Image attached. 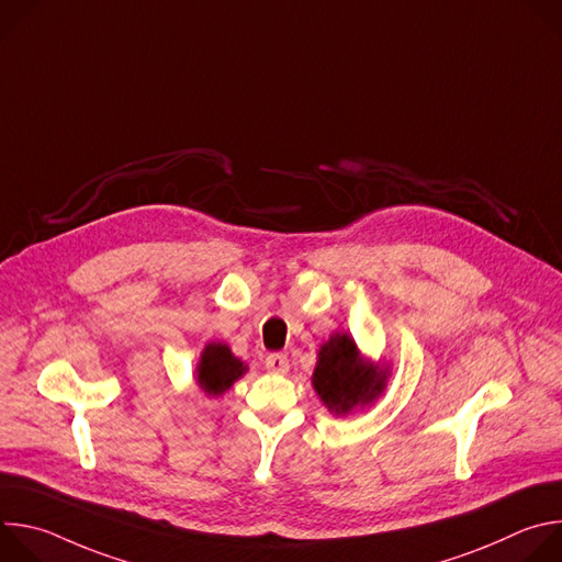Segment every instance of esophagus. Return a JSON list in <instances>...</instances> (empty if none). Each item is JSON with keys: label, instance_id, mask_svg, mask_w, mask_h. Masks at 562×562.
Here are the masks:
<instances>
[{"label": "esophagus", "instance_id": "obj_1", "mask_svg": "<svg viewBox=\"0 0 562 562\" xmlns=\"http://www.w3.org/2000/svg\"><path fill=\"white\" fill-rule=\"evenodd\" d=\"M265 367L271 373H286L289 371V358L284 353H271V356H267Z\"/></svg>", "mask_w": 562, "mask_h": 562}]
</instances>
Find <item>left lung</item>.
<instances>
[{"instance_id":"left-lung-1","label":"left lung","mask_w":562,"mask_h":562,"mask_svg":"<svg viewBox=\"0 0 562 562\" xmlns=\"http://www.w3.org/2000/svg\"><path fill=\"white\" fill-rule=\"evenodd\" d=\"M391 364L367 358L351 334L336 331L319 345L311 386L329 414L349 416L371 407L384 393Z\"/></svg>"}]
</instances>
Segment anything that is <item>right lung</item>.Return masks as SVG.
<instances>
[{
    "label": "right lung",
    "mask_w": 562,
    "mask_h": 562,
    "mask_svg": "<svg viewBox=\"0 0 562 562\" xmlns=\"http://www.w3.org/2000/svg\"><path fill=\"white\" fill-rule=\"evenodd\" d=\"M249 371V364H245L233 351L228 349L226 342H206L200 360L195 364L193 378L200 391L209 397H222L233 382H237L245 373Z\"/></svg>",
    "instance_id": "right-lung-1"
}]
</instances>
